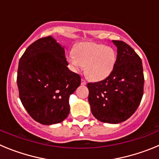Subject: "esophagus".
Segmentation results:
<instances>
[{"label":"esophagus","instance_id":"1","mask_svg":"<svg viewBox=\"0 0 159 159\" xmlns=\"http://www.w3.org/2000/svg\"><path fill=\"white\" fill-rule=\"evenodd\" d=\"M86 84H87L86 81L84 80V79H82V80H81V84H82V85H86Z\"/></svg>","mask_w":159,"mask_h":159}]
</instances>
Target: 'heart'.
Returning <instances> with one entry per match:
<instances>
[{
  "mask_svg": "<svg viewBox=\"0 0 159 159\" xmlns=\"http://www.w3.org/2000/svg\"><path fill=\"white\" fill-rule=\"evenodd\" d=\"M117 55L111 47L101 43L84 42L75 48V54L70 53L67 60L73 70L78 71L84 66V74L92 81L107 78L116 64Z\"/></svg>",
  "mask_w": 159,
  "mask_h": 159,
  "instance_id": "b5f03b06",
  "label": "heart"
}]
</instances>
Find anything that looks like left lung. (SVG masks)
<instances>
[{
	"label": "left lung",
	"instance_id": "8db88e82",
	"mask_svg": "<svg viewBox=\"0 0 159 159\" xmlns=\"http://www.w3.org/2000/svg\"><path fill=\"white\" fill-rule=\"evenodd\" d=\"M117 47L116 64L111 75L88 83V102L92 113L102 123H122L139 106L143 95L144 75L142 60L125 42L112 40Z\"/></svg>",
	"mask_w": 159,
	"mask_h": 159
}]
</instances>
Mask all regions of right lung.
Returning <instances> with one entry per match:
<instances>
[{
	"label": "right lung",
	"mask_w": 159,
	"mask_h": 159,
	"mask_svg": "<svg viewBox=\"0 0 159 159\" xmlns=\"http://www.w3.org/2000/svg\"><path fill=\"white\" fill-rule=\"evenodd\" d=\"M67 65L64 48L51 36L32 43L20 59V99L38 123H59L68 116L69 97L80 85L81 78Z\"/></svg>",
	"instance_id": "right-lung-1"
}]
</instances>
